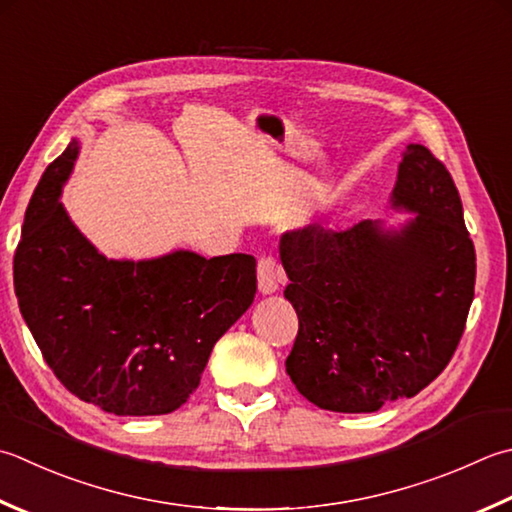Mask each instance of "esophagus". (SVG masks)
I'll return each mask as SVG.
<instances>
[{
    "instance_id": "esophagus-1",
    "label": "esophagus",
    "mask_w": 512,
    "mask_h": 512,
    "mask_svg": "<svg viewBox=\"0 0 512 512\" xmlns=\"http://www.w3.org/2000/svg\"><path fill=\"white\" fill-rule=\"evenodd\" d=\"M286 282V273L282 264L277 262L275 257H262L257 264V286H259V293L262 295H270L275 293L279 288V284Z\"/></svg>"
}]
</instances>
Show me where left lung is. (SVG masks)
<instances>
[{"label":"left lung","mask_w":512,"mask_h":512,"mask_svg":"<svg viewBox=\"0 0 512 512\" xmlns=\"http://www.w3.org/2000/svg\"><path fill=\"white\" fill-rule=\"evenodd\" d=\"M390 206L415 217L399 230L310 224L279 242L284 297L299 317L286 373L333 413L415 397L448 366L475 297L462 199L426 146H406Z\"/></svg>","instance_id":"8db88e82"}]
</instances>
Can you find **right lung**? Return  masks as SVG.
<instances>
[{"instance_id": "1", "label": "right lung", "mask_w": 512, "mask_h": 512, "mask_svg": "<svg viewBox=\"0 0 512 512\" xmlns=\"http://www.w3.org/2000/svg\"><path fill=\"white\" fill-rule=\"evenodd\" d=\"M73 139L26 208L13 275L26 326L70 393L124 417L173 413L199 386L210 350L253 304L257 262L190 250L106 259L70 222L62 186Z\"/></svg>"}]
</instances>
